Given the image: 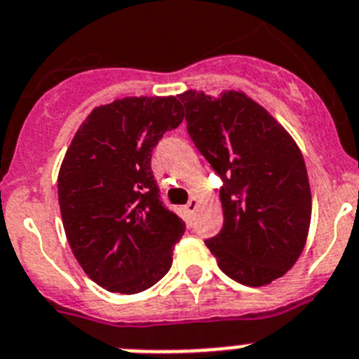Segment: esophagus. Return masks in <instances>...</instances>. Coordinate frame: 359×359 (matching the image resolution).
I'll return each mask as SVG.
<instances>
[{
    "mask_svg": "<svg viewBox=\"0 0 359 359\" xmlns=\"http://www.w3.org/2000/svg\"><path fill=\"white\" fill-rule=\"evenodd\" d=\"M197 208H198V201H197V198H189V202H188V204H186V211H188L189 215H193V213H195V211H197Z\"/></svg>",
    "mask_w": 359,
    "mask_h": 359,
    "instance_id": "esophagus-1",
    "label": "esophagus"
}]
</instances>
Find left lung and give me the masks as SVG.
Segmentation results:
<instances>
[{
	"mask_svg": "<svg viewBox=\"0 0 359 359\" xmlns=\"http://www.w3.org/2000/svg\"><path fill=\"white\" fill-rule=\"evenodd\" d=\"M179 99L191 141L222 179L224 226L205 245L229 278L267 285L294 266L309 233L313 204L300 148L244 92L213 99L189 90Z\"/></svg>",
	"mask_w": 359,
	"mask_h": 359,
	"instance_id": "1",
	"label": "left lung"
}]
</instances>
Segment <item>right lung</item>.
<instances>
[{
	"mask_svg": "<svg viewBox=\"0 0 359 359\" xmlns=\"http://www.w3.org/2000/svg\"><path fill=\"white\" fill-rule=\"evenodd\" d=\"M184 119L177 97L97 106L72 139L57 195L72 253L88 278L135 294L170 271L186 224L161 201L151 151Z\"/></svg>",
	"mask_w": 359,
	"mask_h": 359,
	"instance_id": "obj_1",
	"label": "right lung"
}]
</instances>
